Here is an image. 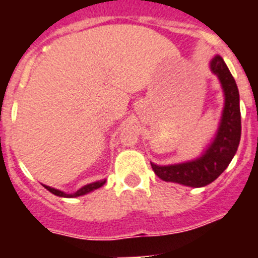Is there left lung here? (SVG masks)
Segmentation results:
<instances>
[{"label":"left lung","instance_id":"left-lung-1","mask_svg":"<svg viewBox=\"0 0 258 258\" xmlns=\"http://www.w3.org/2000/svg\"><path fill=\"white\" fill-rule=\"evenodd\" d=\"M209 70L217 76L223 93V108L217 131L202 154L192 160L168 165L151 163L155 174L163 181L204 187L217 179L235 156L241 134L238 86L222 56L214 55L209 61Z\"/></svg>","mask_w":258,"mask_h":258}]
</instances>
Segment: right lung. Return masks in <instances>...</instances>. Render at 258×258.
Segmentation results:
<instances>
[{
  "mask_svg": "<svg viewBox=\"0 0 258 258\" xmlns=\"http://www.w3.org/2000/svg\"><path fill=\"white\" fill-rule=\"evenodd\" d=\"M104 183H106V179H101V181L92 182V183L85 184V186H83L81 188H79L76 192H72V194H67V192H64V191L58 190V188L50 187V186H47V184H42V186H44L47 191H50V192L54 194V195H56V197H59V198H77V197H83V195H86V194L92 192V191L102 187Z\"/></svg>",
  "mask_w": 258,
  "mask_h": 258,
  "instance_id": "add662e5",
  "label": "right lung"
}]
</instances>
